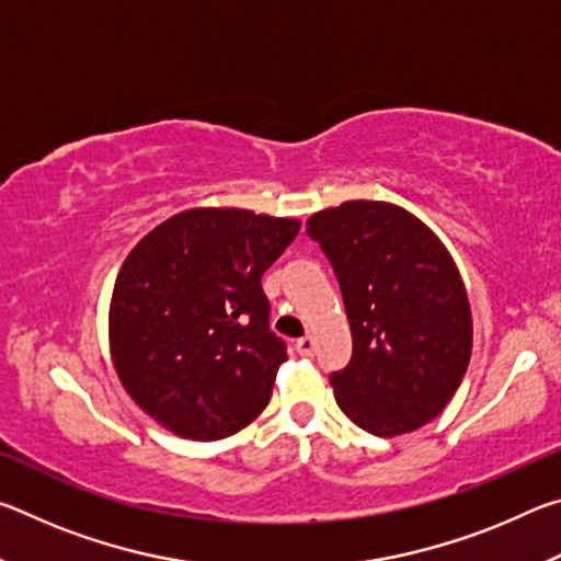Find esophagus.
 <instances>
[{
  "instance_id": "1",
  "label": "esophagus",
  "mask_w": 561,
  "mask_h": 561,
  "mask_svg": "<svg viewBox=\"0 0 561 561\" xmlns=\"http://www.w3.org/2000/svg\"><path fill=\"white\" fill-rule=\"evenodd\" d=\"M297 351L301 356H314V351H317V339L314 336H301L299 341H297Z\"/></svg>"
}]
</instances>
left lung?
<instances>
[{"mask_svg":"<svg viewBox=\"0 0 561 561\" xmlns=\"http://www.w3.org/2000/svg\"><path fill=\"white\" fill-rule=\"evenodd\" d=\"M344 294L354 354L331 374L351 423L378 438L421 428L460 388L472 354V311L458 264L421 217L386 201L314 213Z\"/></svg>","mask_w":561,"mask_h":561,"instance_id":"8db88e82","label":"left lung"}]
</instances>
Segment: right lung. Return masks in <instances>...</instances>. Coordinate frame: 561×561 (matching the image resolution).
<instances>
[{
  "label": "right lung",
  "mask_w": 561,
  "mask_h": 561,
  "mask_svg": "<svg viewBox=\"0 0 561 561\" xmlns=\"http://www.w3.org/2000/svg\"><path fill=\"white\" fill-rule=\"evenodd\" d=\"M299 225L242 207H190L123 260L108 307L111 360L165 431L222 440L270 403L287 351L270 331L262 274Z\"/></svg>",
  "instance_id": "right-lung-1"
}]
</instances>
